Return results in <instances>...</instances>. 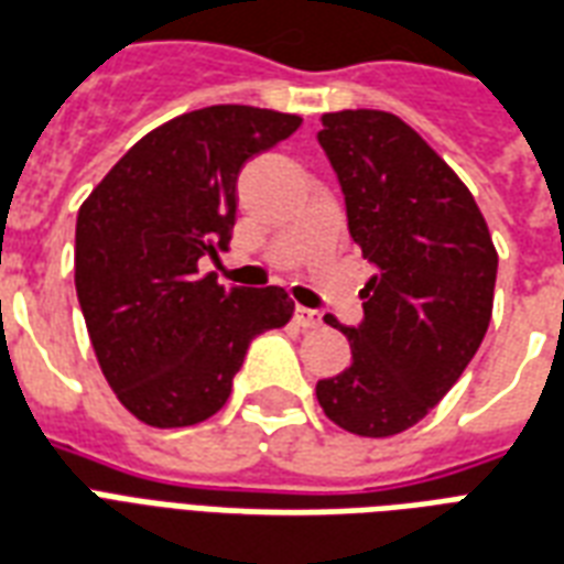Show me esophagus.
<instances>
[{"mask_svg":"<svg viewBox=\"0 0 564 564\" xmlns=\"http://www.w3.org/2000/svg\"><path fill=\"white\" fill-rule=\"evenodd\" d=\"M294 321H297V324H300V327H303V329L321 327V315H317V312H312V308L297 306V312H294Z\"/></svg>","mask_w":564,"mask_h":564,"instance_id":"obj_1","label":"esophagus"}]
</instances>
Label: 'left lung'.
<instances>
[{
	"label": "left lung",
	"instance_id": "1",
	"mask_svg": "<svg viewBox=\"0 0 564 564\" xmlns=\"http://www.w3.org/2000/svg\"><path fill=\"white\" fill-rule=\"evenodd\" d=\"M317 142L345 193L347 228L378 267L362 288V324L329 327L350 341V366L317 380L327 419L359 437H392L455 387L488 333L497 247L446 160L392 112L341 109Z\"/></svg>",
	"mask_w": 564,
	"mask_h": 564
}]
</instances>
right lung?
Segmentation results:
<instances>
[{"label": "right lung", "mask_w": 564, "mask_h": 564, "mask_svg": "<svg viewBox=\"0 0 564 564\" xmlns=\"http://www.w3.org/2000/svg\"><path fill=\"white\" fill-rule=\"evenodd\" d=\"M303 118L219 104L145 133L76 217L74 279L106 383L139 422L186 427L231 395L249 341L285 327V288H223L198 258L228 249L237 175Z\"/></svg>", "instance_id": "add662e5"}]
</instances>
